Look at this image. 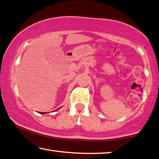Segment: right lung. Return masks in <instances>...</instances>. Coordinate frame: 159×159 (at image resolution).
Returning a JSON list of instances; mask_svg holds the SVG:
<instances>
[{
    "label": "right lung",
    "instance_id": "obj_1",
    "mask_svg": "<svg viewBox=\"0 0 159 159\" xmlns=\"http://www.w3.org/2000/svg\"><path fill=\"white\" fill-rule=\"evenodd\" d=\"M42 113V114H43V113Z\"/></svg>",
    "mask_w": 159,
    "mask_h": 159
}]
</instances>
